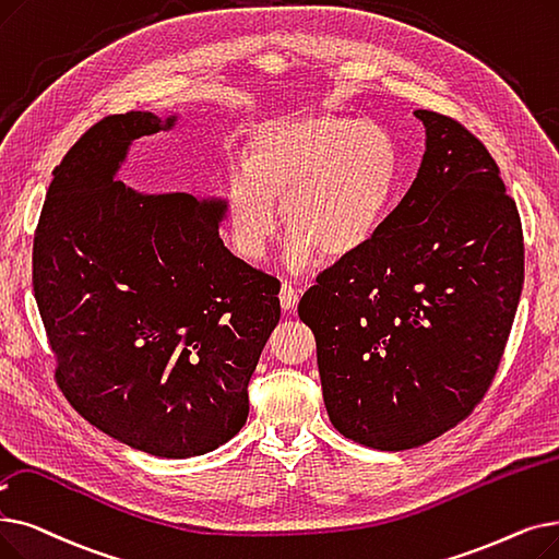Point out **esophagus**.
Returning a JSON list of instances; mask_svg holds the SVG:
<instances>
[{
    "label": "esophagus",
    "mask_w": 559,
    "mask_h": 559,
    "mask_svg": "<svg viewBox=\"0 0 559 559\" xmlns=\"http://www.w3.org/2000/svg\"><path fill=\"white\" fill-rule=\"evenodd\" d=\"M278 299H281V308L283 310H295L297 304H299V293L289 283H283L281 285V293H278Z\"/></svg>",
    "instance_id": "obj_1"
}]
</instances>
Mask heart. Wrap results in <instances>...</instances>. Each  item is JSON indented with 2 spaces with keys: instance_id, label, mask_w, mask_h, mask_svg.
<instances>
[{
  "instance_id": "obj_1",
  "label": "heart",
  "mask_w": 559,
  "mask_h": 559,
  "mask_svg": "<svg viewBox=\"0 0 559 559\" xmlns=\"http://www.w3.org/2000/svg\"><path fill=\"white\" fill-rule=\"evenodd\" d=\"M247 168L226 182V226L235 253L260 262L283 224L287 264L345 260L383 226L397 182V143L374 120L335 114L276 118L247 141Z\"/></svg>"
}]
</instances>
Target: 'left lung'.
<instances>
[{"instance_id":"8db88e82","label":"left lung","mask_w":559,"mask_h":559,"mask_svg":"<svg viewBox=\"0 0 559 559\" xmlns=\"http://www.w3.org/2000/svg\"><path fill=\"white\" fill-rule=\"evenodd\" d=\"M414 114L416 180L370 245L299 304L333 427L393 452L441 436L484 397L523 287L521 219L498 164L456 120Z\"/></svg>"}]
</instances>
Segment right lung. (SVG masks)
I'll list each match as a JSON object with an SVG mask.
<instances>
[{
	"mask_svg": "<svg viewBox=\"0 0 559 559\" xmlns=\"http://www.w3.org/2000/svg\"><path fill=\"white\" fill-rule=\"evenodd\" d=\"M180 114L95 123L55 168L34 237V295L57 381L93 427L187 459L249 418V381L281 320L276 278L219 237L226 199L118 180L132 143Z\"/></svg>",
	"mask_w": 559,
	"mask_h": 559,
	"instance_id": "obj_1",
	"label": "right lung"
}]
</instances>
